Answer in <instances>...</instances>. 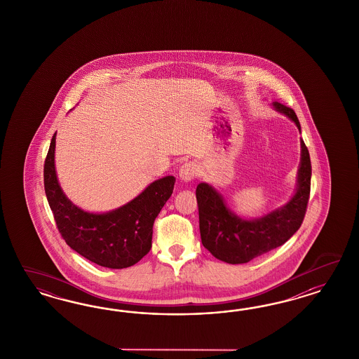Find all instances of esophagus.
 Masks as SVG:
<instances>
[{
  "label": "esophagus",
  "instance_id": "34e87169",
  "mask_svg": "<svg viewBox=\"0 0 359 359\" xmlns=\"http://www.w3.org/2000/svg\"><path fill=\"white\" fill-rule=\"evenodd\" d=\"M196 174H197V170H196V165L194 163H185L180 167L179 170V177L182 182H191L195 179Z\"/></svg>",
  "mask_w": 359,
  "mask_h": 359
}]
</instances>
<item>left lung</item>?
<instances>
[{"label":"left lung","instance_id":"1","mask_svg":"<svg viewBox=\"0 0 359 359\" xmlns=\"http://www.w3.org/2000/svg\"><path fill=\"white\" fill-rule=\"evenodd\" d=\"M272 107L287 116L299 130L300 122L294 110L278 101ZM297 171V184L291 200L261 218L239 217L229 209L224 197L208 183L196 188L198 205L200 234L204 248L213 257L230 264L248 263L251 259L273 250L294 236L304 219L311 192L312 165L304 141Z\"/></svg>","mask_w":359,"mask_h":359}]
</instances>
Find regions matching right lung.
<instances>
[{"label":"right lung","instance_id":"1","mask_svg":"<svg viewBox=\"0 0 359 359\" xmlns=\"http://www.w3.org/2000/svg\"><path fill=\"white\" fill-rule=\"evenodd\" d=\"M55 137L44 161V191L56 226L65 243L88 261L108 269H126L151 249L154 221L174 191V176L147 185L128 204L105 213L76 207L57 182L55 171Z\"/></svg>","mask_w":359,"mask_h":359}]
</instances>
